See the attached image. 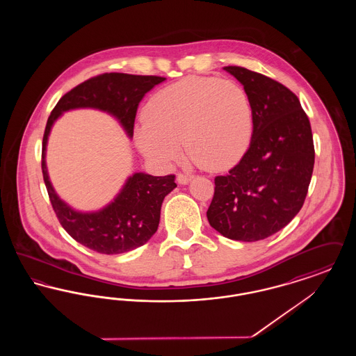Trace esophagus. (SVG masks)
Returning a JSON list of instances; mask_svg holds the SVG:
<instances>
[{
    "mask_svg": "<svg viewBox=\"0 0 356 356\" xmlns=\"http://www.w3.org/2000/svg\"><path fill=\"white\" fill-rule=\"evenodd\" d=\"M192 179H193L192 175H186V173H179V175H177V183H179V184H183V186L188 184Z\"/></svg>",
    "mask_w": 356,
    "mask_h": 356,
    "instance_id": "obj_1",
    "label": "esophagus"
}]
</instances>
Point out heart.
Masks as SVG:
<instances>
[{
	"instance_id": "1",
	"label": "heart",
	"mask_w": 356,
	"mask_h": 356,
	"mask_svg": "<svg viewBox=\"0 0 356 356\" xmlns=\"http://www.w3.org/2000/svg\"><path fill=\"white\" fill-rule=\"evenodd\" d=\"M254 134V109L236 83L216 77H188L170 85L147 104L136 127L138 149L170 165L186 151L208 170H224L245 153Z\"/></svg>"
}]
</instances>
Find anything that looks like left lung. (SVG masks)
Listing matches in <instances>:
<instances>
[{"label":"left lung","mask_w":356,"mask_h":356,"mask_svg":"<svg viewBox=\"0 0 356 356\" xmlns=\"http://www.w3.org/2000/svg\"><path fill=\"white\" fill-rule=\"evenodd\" d=\"M224 70L251 100L254 134L238 164L215 177L207 218L222 236L257 241L284 228L305 204L315 163L312 131L287 86L250 69Z\"/></svg>","instance_id":"8db88e82"}]
</instances>
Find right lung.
<instances>
[{"instance_id": "1", "label": "right lung", "mask_w": 356, "mask_h": 356, "mask_svg": "<svg viewBox=\"0 0 356 356\" xmlns=\"http://www.w3.org/2000/svg\"><path fill=\"white\" fill-rule=\"evenodd\" d=\"M165 79L104 73L65 93L51 111L42 138L41 168L56 216L76 241L99 254L129 252L144 245L157 231L164 197L176 188L175 175H132L115 200L97 212H79L64 203L53 189L45 164V151L51 125L64 112L95 108L119 120L129 137L134 136L137 106L147 92Z\"/></svg>"}]
</instances>
